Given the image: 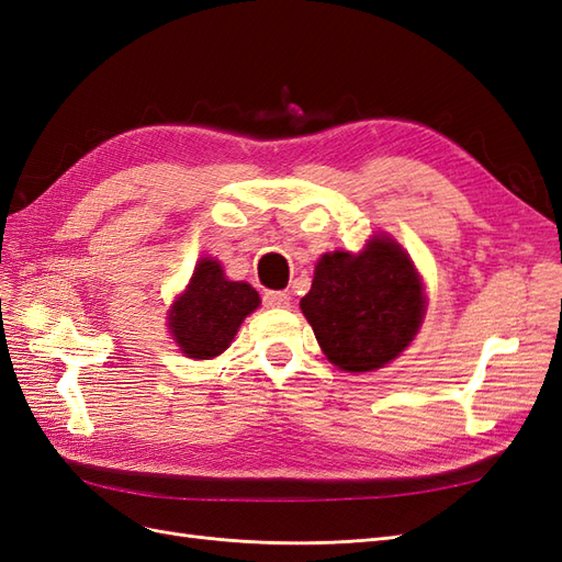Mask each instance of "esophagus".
<instances>
[{"instance_id": "1", "label": "esophagus", "mask_w": 562, "mask_h": 562, "mask_svg": "<svg viewBox=\"0 0 562 562\" xmlns=\"http://www.w3.org/2000/svg\"><path fill=\"white\" fill-rule=\"evenodd\" d=\"M263 304L268 308H286V306H290V294H284V292H266L263 294Z\"/></svg>"}]
</instances>
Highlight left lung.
Here are the masks:
<instances>
[{"label":"left lung","instance_id":"obj_1","mask_svg":"<svg viewBox=\"0 0 562 562\" xmlns=\"http://www.w3.org/2000/svg\"><path fill=\"white\" fill-rule=\"evenodd\" d=\"M299 306L329 363L370 372L394 361L418 335L427 301L401 244L375 235L358 254H323Z\"/></svg>","mask_w":562,"mask_h":562}]
</instances>
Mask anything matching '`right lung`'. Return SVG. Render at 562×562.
Wrapping results in <instances>:
<instances>
[{
    "mask_svg": "<svg viewBox=\"0 0 562 562\" xmlns=\"http://www.w3.org/2000/svg\"><path fill=\"white\" fill-rule=\"evenodd\" d=\"M261 306V296L247 282L225 278L218 261L201 258L187 290L172 301L168 329L187 358L209 361L235 339L239 325Z\"/></svg>",
    "mask_w": 562,
    "mask_h": 562,
    "instance_id": "1",
    "label": "right lung"
}]
</instances>
